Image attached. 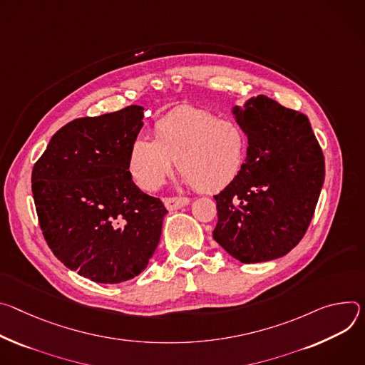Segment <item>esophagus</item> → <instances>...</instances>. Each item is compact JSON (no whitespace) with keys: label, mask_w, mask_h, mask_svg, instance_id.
<instances>
[{"label":"esophagus","mask_w":365,"mask_h":365,"mask_svg":"<svg viewBox=\"0 0 365 365\" xmlns=\"http://www.w3.org/2000/svg\"><path fill=\"white\" fill-rule=\"evenodd\" d=\"M164 205L168 210H177V209H181L184 206H188L190 198H187V197H167L164 200Z\"/></svg>","instance_id":"obj_1"}]
</instances>
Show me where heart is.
<instances>
[{
  "label": "heart",
  "instance_id": "obj_1",
  "mask_svg": "<svg viewBox=\"0 0 365 365\" xmlns=\"http://www.w3.org/2000/svg\"><path fill=\"white\" fill-rule=\"evenodd\" d=\"M248 135L236 121L197 108L170 113L155 123V139L133 138L128 170L135 184L156 191L171 175L174 164L200 191H217L244 168Z\"/></svg>",
  "mask_w": 365,
  "mask_h": 365
}]
</instances>
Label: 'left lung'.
I'll return each instance as SVG.
<instances>
[{
	"mask_svg": "<svg viewBox=\"0 0 365 365\" xmlns=\"http://www.w3.org/2000/svg\"><path fill=\"white\" fill-rule=\"evenodd\" d=\"M233 114L248 135V156L215 195L213 237L240 262L271 261L304 236L325 181V158L303 113L258 96Z\"/></svg>",
	"mask_w": 365,
	"mask_h": 365,
	"instance_id": "8db88e82",
	"label": "left lung"
}]
</instances>
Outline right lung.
I'll return each mask as SVG.
<instances>
[{
    "instance_id": "add662e5",
    "label": "right lung",
    "mask_w": 365,
    "mask_h": 365,
    "mask_svg": "<svg viewBox=\"0 0 365 365\" xmlns=\"http://www.w3.org/2000/svg\"><path fill=\"white\" fill-rule=\"evenodd\" d=\"M142 118L140 106L75 118L52 136L31 173L49 248L65 267L103 284L132 279L148 267L168 213L128 170Z\"/></svg>"
}]
</instances>
